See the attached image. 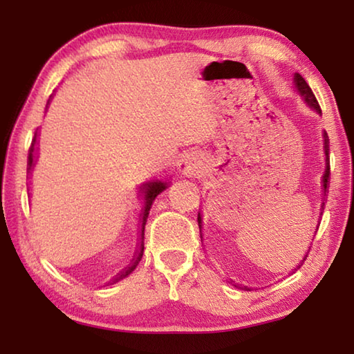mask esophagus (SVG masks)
Instances as JSON below:
<instances>
[{
  "mask_svg": "<svg viewBox=\"0 0 354 354\" xmlns=\"http://www.w3.org/2000/svg\"><path fill=\"white\" fill-rule=\"evenodd\" d=\"M179 173L185 178L198 176L201 173V160L195 154H187L179 162Z\"/></svg>",
  "mask_w": 354,
  "mask_h": 354,
  "instance_id": "obj_1",
  "label": "esophagus"
}]
</instances>
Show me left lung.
<instances>
[{"label": "left lung", "instance_id": "obj_1", "mask_svg": "<svg viewBox=\"0 0 354 354\" xmlns=\"http://www.w3.org/2000/svg\"><path fill=\"white\" fill-rule=\"evenodd\" d=\"M295 86L298 88V92L301 93V97L304 98V101H306V103L310 107H313V109H315L317 112L322 113L319 101H317L314 92L310 91L309 84L304 81V77L301 75H298V73L295 75ZM323 137H325V156H326V170H325V175H323V192H325V195H326L328 185H329V176H331V170H329V139H328V134L325 133V134H323ZM323 205H325V203H323ZM198 226H200V231H201V217H200V214H198ZM306 257H308V254L304 256V259L301 261V263H299V266H297L295 270H298V268L303 266L304 261H306ZM245 290H250V289H248V287H245Z\"/></svg>", "mask_w": 354, "mask_h": 354}]
</instances>
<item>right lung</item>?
I'll use <instances>...</instances> for the list:
<instances>
[{
  "instance_id": "add662e5",
  "label": "right lung",
  "mask_w": 354,
  "mask_h": 354,
  "mask_svg": "<svg viewBox=\"0 0 354 354\" xmlns=\"http://www.w3.org/2000/svg\"><path fill=\"white\" fill-rule=\"evenodd\" d=\"M35 139H37V131L34 133L32 137V142H31V147H29V153H28V173H31L32 167H34V145H35ZM164 189H167V184L165 183H160V181H156V183H148V184H143V187H140L142 194H143V198H145V209H143V217H142V227H140V247L139 251H137V254L134 257V262L131 263L129 267L124 268L123 272H120L115 278L111 281V284L113 283H118L120 279L127 278L129 273L134 272V268L137 267V263L140 262L142 256H143V231H145V225H147V217L149 214V209H151V205L156 196H158L160 192Z\"/></svg>"
}]
</instances>
